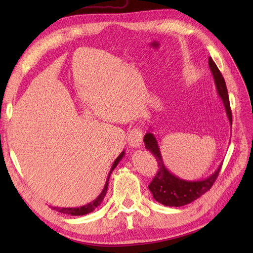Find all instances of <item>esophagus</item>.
<instances>
[{
	"mask_svg": "<svg viewBox=\"0 0 253 253\" xmlns=\"http://www.w3.org/2000/svg\"><path fill=\"white\" fill-rule=\"evenodd\" d=\"M142 136H143V132L141 130V128L135 127L133 129H131L127 138L129 147H131L132 149H138L142 147Z\"/></svg>",
	"mask_w": 253,
	"mask_h": 253,
	"instance_id": "obj_1",
	"label": "esophagus"
}]
</instances>
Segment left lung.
I'll return each mask as SVG.
<instances>
[{
    "label": "left lung",
    "mask_w": 253,
    "mask_h": 253,
    "mask_svg": "<svg viewBox=\"0 0 253 253\" xmlns=\"http://www.w3.org/2000/svg\"><path fill=\"white\" fill-rule=\"evenodd\" d=\"M209 67L213 76L214 84H215L217 95L221 98L223 102L225 112H226L228 121L230 123V125H232V111H230L228 92L224 77L222 76L221 72H219V69L216 66V64L214 63L211 57L209 58ZM150 128H151V131H148L146 135H144L143 142L144 146H146V149L149 150V151L154 155L155 159H157L158 164L160 166L158 174L155 175L153 180L151 181V184L149 185V190L152 192L154 200L166 207L177 208L191 203L192 201L197 200L198 198H200L203 193H206L208 190H210V188L212 187L214 181L217 178L219 169L222 168V163L217 166L215 171L208 176L207 178L199 180L182 179L180 177L171 173V171H169L168 168H166L162 154H161V149L159 146L158 139L152 132V127Z\"/></svg>",
    "instance_id": "obj_1"
}]
</instances>
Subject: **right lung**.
<instances>
[{
    "label": "right lung",
    "instance_id": "1",
    "mask_svg": "<svg viewBox=\"0 0 253 253\" xmlns=\"http://www.w3.org/2000/svg\"><path fill=\"white\" fill-rule=\"evenodd\" d=\"M124 155H125V151L121 152V154L118 155V157L116 158V160L114 161V163H113L112 168L110 169V173H109V175H107V178H106L103 190L101 191L100 195L96 197L93 201H91L90 203L85 204V206H83V207H80V208H58V207H51V208L53 210H55V211H57V212H61V213H64V214H68V215H74V216L85 215V214H88V213H91L92 211H94V210L98 208L100 204L102 203V201H103L104 196L106 195V191H107V186H109L110 176L112 174V171L114 170V169L117 166V164L121 162V160L124 158Z\"/></svg>",
    "mask_w": 253,
    "mask_h": 253
}]
</instances>
